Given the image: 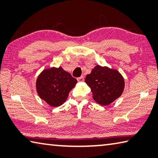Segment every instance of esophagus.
I'll use <instances>...</instances> for the list:
<instances>
[{"mask_svg": "<svg viewBox=\"0 0 158 158\" xmlns=\"http://www.w3.org/2000/svg\"><path fill=\"white\" fill-rule=\"evenodd\" d=\"M84 77H83V76L80 77H78V78H77V81H78L79 82L84 81Z\"/></svg>", "mask_w": 158, "mask_h": 158, "instance_id": "esophagus-1", "label": "esophagus"}]
</instances>
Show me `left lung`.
Listing matches in <instances>:
<instances>
[{"instance_id": "1", "label": "left lung", "mask_w": 158, "mask_h": 158, "mask_svg": "<svg viewBox=\"0 0 158 158\" xmlns=\"http://www.w3.org/2000/svg\"><path fill=\"white\" fill-rule=\"evenodd\" d=\"M85 82L90 86L93 98L101 105L106 106L121 95L124 79L118 72L106 67L97 65L88 74Z\"/></svg>"}]
</instances>
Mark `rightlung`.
I'll return each instance as SVG.
<instances>
[{
  "label": "right lung",
  "mask_w": 158,
  "mask_h": 158,
  "mask_svg": "<svg viewBox=\"0 0 158 158\" xmlns=\"http://www.w3.org/2000/svg\"><path fill=\"white\" fill-rule=\"evenodd\" d=\"M77 79L59 68L44 69L36 81L37 93L40 98L52 106L64 103L69 93L75 86Z\"/></svg>",
  "instance_id": "right-lung-1"
}]
</instances>
